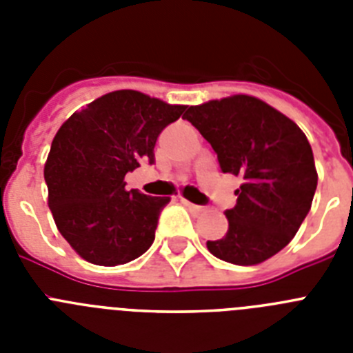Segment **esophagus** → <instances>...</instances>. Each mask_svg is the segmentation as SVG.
Listing matches in <instances>:
<instances>
[{"instance_id": "esophagus-1", "label": "esophagus", "mask_w": 353, "mask_h": 353, "mask_svg": "<svg viewBox=\"0 0 353 353\" xmlns=\"http://www.w3.org/2000/svg\"><path fill=\"white\" fill-rule=\"evenodd\" d=\"M182 203L185 205V207L189 208V210L194 212V214H201V212L205 210V207H201V205H194V203H191V201H187V199H182Z\"/></svg>"}]
</instances>
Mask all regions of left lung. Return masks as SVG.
I'll return each instance as SVG.
<instances>
[{
    "instance_id": "8db88e82",
    "label": "left lung",
    "mask_w": 353,
    "mask_h": 353,
    "mask_svg": "<svg viewBox=\"0 0 353 353\" xmlns=\"http://www.w3.org/2000/svg\"><path fill=\"white\" fill-rule=\"evenodd\" d=\"M185 120L212 145L223 173L240 174L228 232L208 251L235 265H256L288 245L310 212L318 174L305 134L277 109L249 95L191 105Z\"/></svg>"
}]
</instances>
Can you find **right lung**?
<instances>
[{
	"label": "right lung",
	"instance_id": "right-lung-1",
	"mask_svg": "<svg viewBox=\"0 0 353 353\" xmlns=\"http://www.w3.org/2000/svg\"><path fill=\"white\" fill-rule=\"evenodd\" d=\"M185 105L120 90L72 114L52 139L43 168L49 208L72 249L90 263L114 267L154 244L170 198L125 189V174L155 162L159 134Z\"/></svg>",
	"mask_w": 353,
	"mask_h": 353
}]
</instances>
